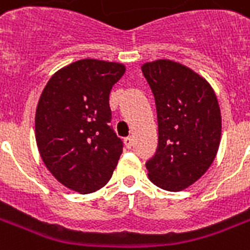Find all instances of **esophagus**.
<instances>
[{
	"instance_id": "obj_1",
	"label": "esophagus",
	"mask_w": 250,
	"mask_h": 250,
	"mask_svg": "<svg viewBox=\"0 0 250 250\" xmlns=\"http://www.w3.org/2000/svg\"><path fill=\"white\" fill-rule=\"evenodd\" d=\"M132 145H134V141H132V138H131V136L125 138V146L127 147V148H131V147H132Z\"/></svg>"
}]
</instances>
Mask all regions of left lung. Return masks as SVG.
<instances>
[{
  "mask_svg": "<svg viewBox=\"0 0 250 250\" xmlns=\"http://www.w3.org/2000/svg\"><path fill=\"white\" fill-rule=\"evenodd\" d=\"M142 72L158 118V148L146 162L148 178L163 190H184L206 173L218 151L217 96L205 79L178 62H147Z\"/></svg>",
  "mask_w": 250,
  "mask_h": 250,
  "instance_id": "obj_1",
  "label": "left lung"
}]
</instances>
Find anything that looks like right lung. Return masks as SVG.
<instances>
[{
	"label": "right lung",
	"mask_w": 250,
	"mask_h": 250,
	"mask_svg": "<svg viewBox=\"0 0 250 250\" xmlns=\"http://www.w3.org/2000/svg\"><path fill=\"white\" fill-rule=\"evenodd\" d=\"M125 68L79 60L57 71L36 109V142L48 170L66 188L92 193L108 182L123 151L111 123L109 92Z\"/></svg>",
	"instance_id": "right-lung-1"
}]
</instances>
